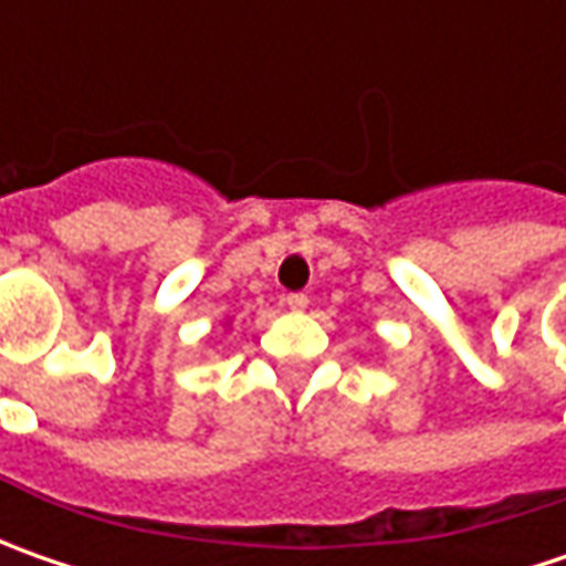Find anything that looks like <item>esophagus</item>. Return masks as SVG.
I'll return each instance as SVG.
<instances>
[{
	"instance_id": "esophagus-1",
	"label": "esophagus",
	"mask_w": 566,
	"mask_h": 566,
	"mask_svg": "<svg viewBox=\"0 0 566 566\" xmlns=\"http://www.w3.org/2000/svg\"><path fill=\"white\" fill-rule=\"evenodd\" d=\"M286 305H290L293 312H305V308H308V295H305V293H290V295H286Z\"/></svg>"
}]
</instances>
